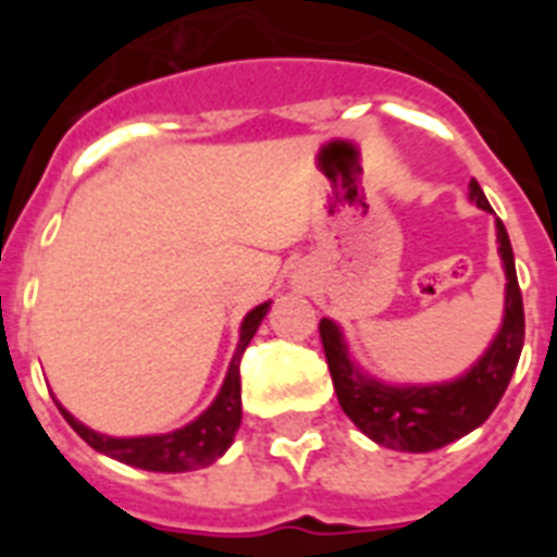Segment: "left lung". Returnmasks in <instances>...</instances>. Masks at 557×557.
<instances>
[{
    "label": "left lung",
    "instance_id": "1",
    "mask_svg": "<svg viewBox=\"0 0 557 557\" xmlns=\"http://www.w3.org/2000/svg\"><path fill=\"white\" fill-rule=\"evenodd\" d=\"M469 198L482 211H494L482 195L480 184L471 178ZM496 243H499L502 264H505V318L494 343L462 376L441 385H385L359 371L348 357L343 332L334 321L323 318L321 339L326 351L329 373H332L337 401L348 418L379 446L398 451H432L469 435L496 410L519 366L524 346V307L516 278L513 248L508 231L496 220Z\"/></svg>",
    "mask_w": 557,
    "mask_h": 557
}]
</instances>
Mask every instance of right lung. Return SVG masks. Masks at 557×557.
<instances>
[{"label":"right lung","mask_w":557,"mask_h":557,"mask_svg":"<svg viewBox=\"0 0 557 557\" xmlns=\"http://www.w3.org/2000/svg\"><path fill=\"white\" fill-rule=\"evenodd\" d=\"M270 301L259 304L256 309H250L245 314L243 326H239V343H236L234 359H231L228 373H225V382L220 387L218 398L211 401V407L206 412H200L191 424L181 426L175 432H166V435H141V437H111L100 435V432L88 430L86 424H81L72 412L61 410V416L66 418L69 426L77 432V435L86 441L91 449L102 451V455L113 457V460L127 462V466H136V469L145 471H166V474H178V471H191L211 466L218 457L225 455L231 444H234V435L243 424V382H239V359H243L245 348L253 339L256 329L264 321L268 314Z\"/></svg>","instance_id":"add662e5"}]
</instances>
